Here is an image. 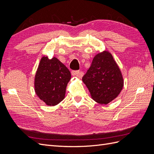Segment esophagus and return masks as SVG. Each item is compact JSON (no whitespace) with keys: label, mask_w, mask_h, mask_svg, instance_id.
Segmentation results:
<instances>
[{"label":"esophagus","mask_w":154,"mask_h":154,"mask_svg":"<svg viewBox=\"0 0 154 154\" xmlns=\"http://www.w3.org/2000/svg\"><path fill=\"white\" fill-rule=\"evenodd\" d=\"M72 75L74 76H77L78 78H81L82 77V72L80 71H72L71 72Z\"/></svg>","instance_id":"esophagus-1"}]
</instances>
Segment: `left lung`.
<instances>
[{"mask_svg": "<svg viewBox=\"0 0 154 154\" xmlns=\"http://www.w3.org/2000/svg\"><path fill=\"white\" fill-rule=\"evenodd\" d=\"M92 98L100 104H108L116 98L123 87L122 72L112 55L104 51L97 54L82 78Z\"/></svg>", "mask_w": 154, "mask_h": 154, "instance_id": "8db88e82", "label": "left lung"}]
</instances>
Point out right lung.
I'll use <instances>...</instances> for the list:
<instances>
[{
	"label": "right lung",
	"mask_w": 154,
	"mask_h": 154,
	"mask_svg": "<svg viewBox=\"0 0 154 154\" xmlns=\"http://www.w3.org/2000/svg\"><path fill=\"white\" fill-rule=\"evenodd\" d=\"M71 78L69 70L58 58L43 57L35 76V93L47 105H57L65 98Z\"/></svg>",
	"instance_id": "add662e5"
}]
</instances>
